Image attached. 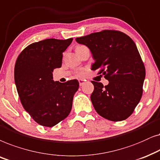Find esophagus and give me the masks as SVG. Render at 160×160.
Wrapping results in <instances>:
<instances>
[{
	"instance_id": "1",
	"label": "esophagus",
	"mask_w": 160,
	"mask_h": 160,
	"mask_svg": "<svg viewBox=\"0 0 160 160\" xmlns=\"http://www.w3.org/2000/svg\"><path fill=\"white\" fill-rule=\"evenodd\" d=\"M78 81H79V84H80V86H82V85L85 83L86 80H79Z\"/></svg>"
}]
</instances>
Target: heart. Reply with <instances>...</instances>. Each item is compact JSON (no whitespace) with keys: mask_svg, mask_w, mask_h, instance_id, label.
Listing matches in <instances>:
<instances>
[{"mask_svg":"<svg viewBox=\"0 0 160 160\" xmlns=\"http://www.w3.org/2000/svg\"><path fill=\"white\" fill-rule=\"evenodd\" d=\"M82 47H84V46H82V45H79V46H78V47H77V48H82ZM84 74V72H82V71H80V72H78V75H82V74Z\"/></svg>","mask_w":160,"mask_h":160,"instance_id":"b5f03b06","label":"heart"}]
</instances>
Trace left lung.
<instances>
[{"label": "left lung", "mask_w": 160, "mask_h": 160, "mask_svg": "<svg viewBox=\"0 0 160 160\" xmlns=\"http://www.w3.org/2000/svg\"><path fill=\"white\" fill-rule=\"evenodd\" d=\"M76 42L90 49L95 63L109 81H91V99L97 113L112 121L125 120L132 114L142 94L146 69L136 44L129 36L115 30H104L80 38Z\"/></svg>", "instance_id": "8db88e82"}]
</instances>
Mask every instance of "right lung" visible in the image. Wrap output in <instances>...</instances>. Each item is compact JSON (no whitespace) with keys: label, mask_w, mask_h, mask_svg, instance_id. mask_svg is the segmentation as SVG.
<instances>
[{"label":"right lung","mask_w":160,"mask_h":160,"mask_svg":"<svg viewBox=\"0 0 160 160\" xmlns=\"http://www.w3.org/2000/svg\"><path fill=\"white\" fill-rule=\"evenodd\" d=\"M73 39H48L26 47L17 58L14 82L24 109L36 122L52 127L69 116L79 82L52 80L62 65L63 52Z\"/></svg>","instance_id":"obj_1"}]
</instances>
